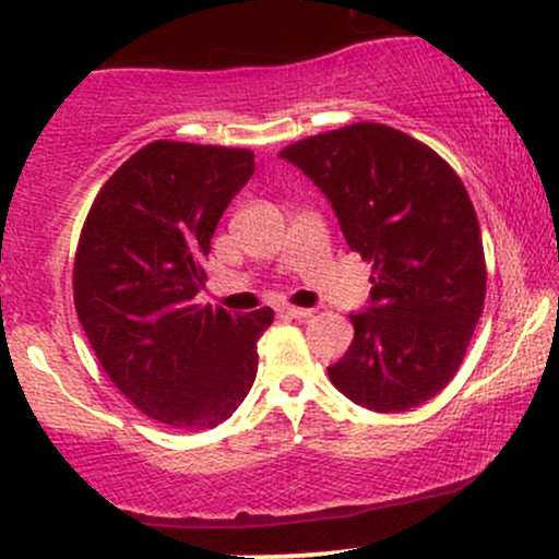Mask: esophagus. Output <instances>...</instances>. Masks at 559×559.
<instances>
[{
    "label": "esophagus",
    "mask_w": 559,
    "mask_h": 559,
    "mask_svg": "<svg viewBox=\"0 0 559 559\" xmlns=\"http://www.w3.org/2000/svg\"><path fill=\"white\" fill-rule=\"evenodd\" d=\"M278 312H281V316L294 318V320H305V318L312 316V310H307V307H292V305L278 307Z\"/></svg>",
    "instance_id": "obj_1"
}]
</instances>
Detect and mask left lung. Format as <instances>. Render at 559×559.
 <instances>
[{
    "label": "left lung",
    "instance_id": "8db88e82",
    "mask_svg": "<svg viewBox=\"0 0 559 559\" xmlns=\"http://www.w3.org/2000/svg\"><path fill=\"white\" fill-rule=\"evenodd\" d=\"M331 202L352 252L373 262L370 305L331 383L376 413H404L452 381L484 310L486 262L463 181L431 146L355 123L281 152Z\"/></svg>",
    "mask_w": 559,
    "mask_h": 559
}]
</instances>
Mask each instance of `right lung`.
I'll list each match as a JSON object with an SVG mask.
<instances>
[{
    "label": "right lung",
    "instance_id": "1",
    "mask_svg": "<svg viewBox=\"0 0 559 559\" xmlns=\"http://www.w3.org/2000/svg\"><path fill=\"white\" fill-rule=\"evenodd\" d=\"M252 173L249 150L152 141L112 173L83 223L75 312L110 381L165 426L215 428L258 376L271 307L197 305L217 221Z\"/></svg>",
    "mask_w": 559,
    "mask_h": 559
}]
</instances>
